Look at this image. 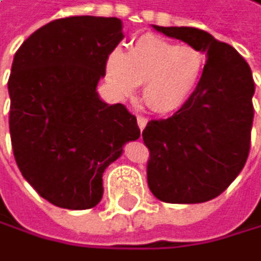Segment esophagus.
Listing matches in <instances>:
<instances>
[{
    "label": "esophagus",
    "instance_id": "esophagus-1",
    "mask_svg": "<svg viewBox=\"0 0 261 261\" xmlns=\"http://www.w3.org/2000/svg\"><path fill=\"white\" fill-rule=\"evenodd\" d=\"M146 125H147V118L146 117H138V126H139L141 132L146 128Z\"/></svg>",
    "mask_w": 261,
    "mask_h": 261
}]
</instances>
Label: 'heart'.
Segmentation results:
<instances>
[{
    "label": "heart",
    "instance_id": "heart-1",
    "mask_svg": "<svg viewBox=\"0 0 261 261\" xmlns=\"http://www.w3.org/2000/svg\"><path fill=\"white\" fill-rule=\"evenodd\" d=\"M204 56L188 44H173L154 35H144L129 51H112L106 57V78L120 96H132L143 85V101L159 114L183 107L200 82Z\"/></svg>",
    "mask_w": 261,
    "mask_h": 261
}]
</instances>
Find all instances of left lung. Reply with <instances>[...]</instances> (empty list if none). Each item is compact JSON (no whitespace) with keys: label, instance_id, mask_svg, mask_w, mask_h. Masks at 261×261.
Listing matches in <instances>:
<instances>
[{"label":"left lung","instance_id":"left-lung-1","mask_svg":"<svg viewBox=\"0 0 261 261\" xmlns=\"http://www.w3.org/2000/svg\"><path fill=\"white\" fill-rule=\"evenodd\" d=\"M154 30L205 53L200 82L189 101L143 132L150 157L147 185L168 204L215 199L241 173L249 157L253 122L252 70L232 46L192 27Z\"/></svg>","mask_w":261,"mask_h":261}]
</instances>
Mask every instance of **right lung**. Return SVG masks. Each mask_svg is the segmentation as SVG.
<instances>
[{
  "label": "right lung",
  "instance_id": "add662e5",
  "mask_svg": "<svg viewBox=\"0 0 261 261\" xmlns=\"http://www.w3.org/2000/svg\"><path fill=\"white\" fill-rule=\"evenodd\" d=\"M123 40L117 17L57 19L22 43L8 90L17 167L51 204L86 210L102 199V175L141 135L123 104L97 94L106 57Z\"/></svg>",
  "mask_w": 261,
  "mask_h": 261
}]
</instances>
